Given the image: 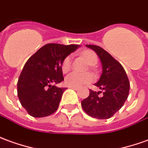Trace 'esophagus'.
Listing matches in <instances>:
<instances>
[{"instance_id":"obj_1","label":"esophagus","mask_w":148,"mask_h":148,"mask_svg":"<svg viewBox=\"0 0 148 148\" xmlns=\"http://www.w3.org/2000/svg\"><path fill=\"white\" fill-rule=\"evenodd\" d=\"M70 88L73 89V90H79V88H78V87H73V86H71Z\"/></svg>"}]
</instances>
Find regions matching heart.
<instances>
[{
    "label": "heart",
    "instance_id": "b5f03b06",
    "mask_svg": "<svg viewBox=\"0 0 148 148\" xmlns=\"http://www.w3.org/2000/svg\"><path fill=\"white\" fill-rule=\"evenodd\" d=\"M82 55L90 66H95L98 62V57L95 53L90 50H86L82 53ZM61 68L63 73H67L71 68V56H66L62 62ZM94 80L91 74H81L77 72H71L65 77V83L68 86L81 87L84 85L90 84Z\"/></svg>",
    "mask_w": 148,
    "mask_h": 148
}]
</instances>
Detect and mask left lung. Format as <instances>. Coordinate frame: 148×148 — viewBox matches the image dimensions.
<instances>
[{"label": "left lung", "mask_w": 148, "mask_h": 148, "mask_svg": "<svg viewBox=\"0 0 148 148\" xmlns=\"http://www.w3.org/2000/svg\"><path fill=\"white\" fill-rule=\"evenodd\" d=\"M98 54L102 63L103 73L95 86L103 90H90V95L82 101V106L88 115L99 119L112 117L120 110L127 99L130 82L123 67L108 52L98 45H86Z\"/></svg>", "instance_id": "obj_1"}]
</instances>
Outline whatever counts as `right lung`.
<instances>
[{"label":"right lung","mask_w":148,"mask_h":148,"mask_svg":"<svg viewBox=\"0 0 148 148\" xmlns=\"http://www.w3.org/2000/svg\"><path fill=\"white\" fill-rule=\"evenodd\" d=\"M79 46L46 44L28 59L18 78L17 96L31 116L45 117L58 108L66 90L54 86L64 80L62 62Z\"/></svg>","instance_id":"obj_1"}]
</instances>
